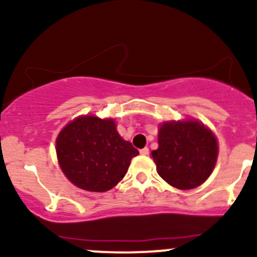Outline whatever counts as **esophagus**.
Segmentation results:
<instances>
[{
  "instance_id": "34e87169",
  "label": "esophagus",
  "mask_w": 257,
  "mask_h": 257,
  "mask_svg": "<svg viewBox=\"0 0 257 257\" xmlns=\"http://www.w3.org/2000/svg\"><path fill=\"white\" fill-rule=\"evenodd\" d=\"M139 152H141L142 155H148V154H149V149H148V148H143V149H141V150H139Z\"/></svg>"
}]
</instances>
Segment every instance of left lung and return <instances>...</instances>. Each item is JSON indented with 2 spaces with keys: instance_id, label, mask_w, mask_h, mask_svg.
<instances>
[{
  "instance_id": "8db88e82",
  "label": "left lung",
  "mask_w": 257,
  "mask_h": 257,
  "mask_svg": "<svg viewBox=\"0 0 257 257\" xmlns=\"http://www.w3.org/2000/svg\"><path fill=\"white\" fill-rule=\"evenodd\" d=\"M158 174L181 190L194 189L211 174L217 158L214 134L198 121L164 123L159 148L152 152Z\"/></svg>"
}]
</instances>
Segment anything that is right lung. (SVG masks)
I'll return each mask as SVG.
<instances>
[{"mask_svg": "<svg viewBox=\"0 0 257 257\" xmlns=\"http://www.w3.org/2000/svg\"><path fill=\"white\" fill-rule=\"evenodd\" d=\"M57 157L64 175L83 190L114 188L128 172L132 158L139 154L121 139L112 119L80 116L57 138Z\"/></svg>", "mask_w": 257, "mask_h": 257, "instance_id": "obj_1", "label": "right lung"}]
</instances>
